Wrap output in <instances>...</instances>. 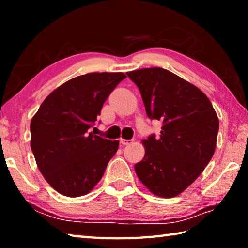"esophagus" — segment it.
<instances>
[{
	"label": "esophagus",
	"mask_w": 248,
	"mask_h": 248,
	"mask_svg": "<svg viewBox=\"0 0 248 248\" xmlns=\"http://www.w3.org/2000/svg\"><path fill=\"white\" fill-rule=\"evenodd\" d=\"M133 142V140H127V139H120V143L123 145H129L131 144Z\"/></svg>",
	"instance_id": "obj_1"
}]
</instances>
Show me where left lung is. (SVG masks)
Wrapping results in <instances>:
<instances>
[{"instance_id":"8db88e82","label":"left lung","mask_w":248,"mask_h":248,"mask_svg":"<svg viewBox=\"0 0 248 248\" xmlns=\"http://www.w3.org/2000/svg\"><path fill=\"white\" fill-rule=\"evenodd\" d=\"M149 118L163 121L158 138L142 140L145 154L134 165L153 195L173 198L187 189L215 154L219 118L202 91L163 68L128 72Z\"/></svg>"}]
</instances>
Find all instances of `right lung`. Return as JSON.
Here are the masks:
<instances>
[{
  "instance_id": "right-lung-1",
  "label": "right lung",
  "mask_w": 248,
  "mask_h": 248,
  "mask_svg": "<svg viewBox=\"0 0 248 248\" xmlns=\"http://www.w3.org/2000/svg\"><path fill=\"white\" fill-rule=\"evenodd\" d=\"M94 72L69 79L51 92L31 121V148L47 183L66 197L87 195L102 179L119 146L91 132L103 104L125 78Z\"/></svg>"
}]
</instances>
